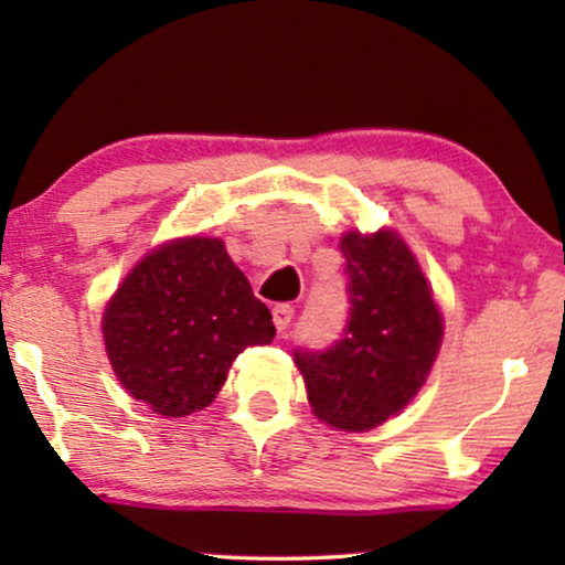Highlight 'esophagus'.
Returning <instances> with one entry per match:
<instances>
[{
    "mask_svg": "<svg viewBox=\"0 0 565 565\" xmlns=\"http://www.w3.org/2000/svg\"><path fill=\"white\" fill-rule=\"evenodd\" d=\"M273 321H275V329L282 331L290 327V321H292V308L288 306V303H280V306H275L273 308Z\"/></svg>",
    "mask_w": 565,
    "mask_h": 565,
    "instance_id": "esophagus-1",
    "label": "esophagus"
}]
</instances>
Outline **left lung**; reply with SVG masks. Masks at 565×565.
Wrapping results in <instances>:
<instances>
[{"instance_id":"1","label":"left lung","mask_w":565,"mask_h":565,"mask_svg":"<svg viewBox=\"0 0 565 565\" xmlns=\"http://www.w3.org/2000/svg\"><path fill=\"white\" fill-rule=\"evenodd\" d=\"M339 249L350 277V323L331 350L296 352V365L316 419L352 435L412 404L443 347L445 319L396 228H350Z\"/></svg>"}]
</instances>
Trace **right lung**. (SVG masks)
<instances>
[{"instance_id": "1", "label": "right lung", "mask_w": 565, "mask_h": 565, "mask_svg": "<svg viewBox=\"0 0 565 565\" xmlns=\"http://www.w3.org/2000/svg\"><path fill=\"white\" fill-rule=\"evenodd\" d=\"M99 323L122 388L167 419L211 406L236 354L275 339L273 313L223 238L200 234L146 252Z\"/></svg>"}]
</instances>
